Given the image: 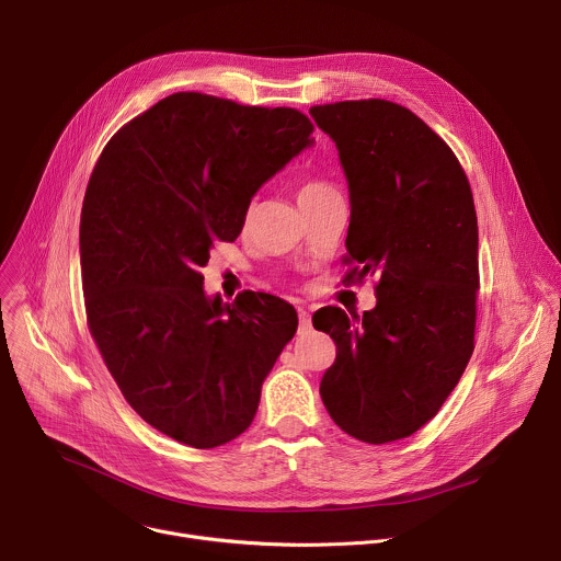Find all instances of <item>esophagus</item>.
<instances>
[{"mask_svg":"<svg viewBox=\"0 0 561 561\" xmlns=\"http://www.w3.org/2000/svg\"><path fill=\"white\" fill-rule=\"evenodd\" d=\"M299 312V333H308L310 331V312L304 308H297Z\"/></svg>","mask_w":561,"mask_h":561,"instance_id":"esophagus-1","label":"esophagus"}]
</instances>
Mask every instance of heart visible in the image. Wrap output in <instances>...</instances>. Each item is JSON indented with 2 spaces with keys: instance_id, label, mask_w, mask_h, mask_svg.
Segmentation results:
<instances>
[{
  "instance_id": "1",
  "label": "heart",
  "mask_w": 561,
  "mask_h": 561,
  "mask_svg": "<svg viewBox=\"0 0 561 561\" xmlns=\"http://www.w3.org/2000/svg\"><path fill=\"white\" fill-rule=\"evenodd\" d=\"M331 191H335V188H331L329 184H322V182H306V184L299 188V193H297L299 206H304V204H308V202H312V199H317V197H322V195H327V193H331Z\"/></svg>"
}]
</instances>
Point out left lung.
<instances>
[{
    "instance_id": "obj_1",
    "label": "left lung",
    "mask_w": 561,
    "mask_h": 561,
    "mask_svg": "<svg viewBox=\"0 0 561 561\" xmlns=\"http://www.w3.org/2000/svg\"><path fill=\"white\" fill-rule=\"evenodd\" d=\"M310 117L335 141L348 182V277H377L362 319L335 306L312 314L337 346L319 394L344 433L386 444L437 415L472 355V193L448 144L404 106L340 102Z\"/></svg>"
}]
</instances>
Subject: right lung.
<instances>
[{
  "label": "right lung",
  "mask_w": 561,
  "mask_h": 561,
  "mask_svg": "<svg viewBox=\"0 0 561 561\" xmlns=\"http://www.w3.org/2000/svg\"><path fill=\"white\" fill-rule=\"evenodd\" d=\"M310 133L295 108L175 93L119 128L91 175L79 224L89 329L126 402L186 446L251 426L297 331L284 299L249 290L224 304L199 268Z\"/></svg>",
  "instance_id": "add662e5"
}]
</instances>
